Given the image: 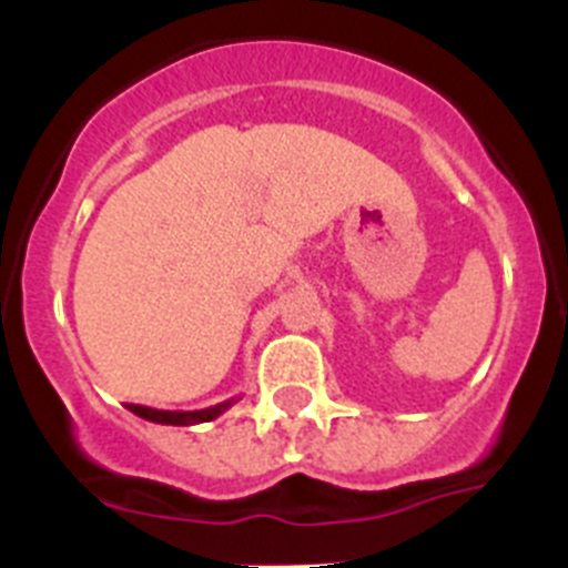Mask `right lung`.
<instances>
[{
  "label": "right lung",
  "instance_id": "1",
  "mask_svg": "<svg viewBox=\"0 0 568 568\" xmlns=\"http://www.w3.org/2000/svg\"><path fill=\"white\" fill-rule=\"evenodd\" d=\"M239 398H227L222 404L209 406V409H194V412H170V409H153V406H142V404H125V409L134 412L136 417L151 423H162V426H197V423H209L216 420L222 412L231 409Z\"/></svg>",
  "mask_w": 568,
  "mask_h": 568
}]
</instances>
